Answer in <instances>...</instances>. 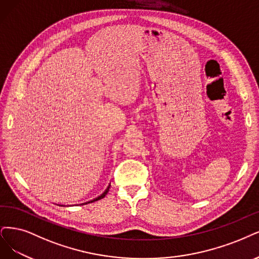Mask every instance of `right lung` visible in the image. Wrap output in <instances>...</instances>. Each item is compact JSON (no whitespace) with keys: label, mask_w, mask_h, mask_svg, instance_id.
<instances>
[{"label":"right lung","mask_w":259,"mask_h":259,"mask_svg":"<svg viewBox=\"0 0 259 259\" xmlns=\"http://www.w3.org/2000/svg\"><path fill=\"white\" fill-rule=\"evenodd\" d=\"M109 189H110V187L107 189V190H105L104 191V193L103 194H101L100 196H98L97 198H95V199H93V200H91V202H89V203H93V202H96V200H99V199H101V198H103L105 195H107V193L109 192ZM89 203H85V204H89ZM84 205V204H83Z\"/></svg>","instance_id":"add662e5"}]
</instances>
